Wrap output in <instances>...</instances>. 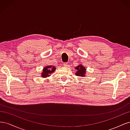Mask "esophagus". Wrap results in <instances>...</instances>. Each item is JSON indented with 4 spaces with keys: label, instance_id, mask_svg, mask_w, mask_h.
Returning a JSON list of instances; mask_svg holds the SVG:
<instances>
[{
    "label": "esophagus",
    "instance_id": "obj_1",
    "mask_svg": "<svg viewBox=\"0 0 130 130\" xmlns=\"http://www.w3.org/2000/svg\"><path fill=\"white\" fill-rule=\"evenodd\" d=\"M63 66H64V67H68L69 63H67V62L64 63H63Z\"/></svg>",
    "mask_w": 130,
    "mask_h": 130
}]
</instances>
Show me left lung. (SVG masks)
<instances>
[{
	"instance_id": "1",
	"label": "left lung",
	"mask_w": 130,
	"mask_h": 130,
	"mask_svg": "<svg viewBox=\"0 0 130 130\" xmlns=\"http://www.w3.org/2000/svg\"><path fill=\"white\" fill-rule=\"evenodd\" d=\"M75 69H76L75 75L78 76L85 77L86 73V69L82 64H78Z\"/></svg>"
}]
</instances>
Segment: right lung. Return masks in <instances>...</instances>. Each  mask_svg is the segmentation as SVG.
<instances>
[{
    "mask_svg": "<svg viewBox=\"0 0 130 130\" xmlns=\"http://www.w3.org/2000/svg\"><path fill=\"white\" fill-rule=\"evenodd\" d=\"M55 69H56V68L55 66H46L43 69L41 76L43 78L49 77V76L51 75V74H52L55 72Z\"/></svg>",
    "mask_w": 130,
    "mask_h": 130,
    "instance_id": "obj_1",
    "label": "right lung"
}]
</instances>
